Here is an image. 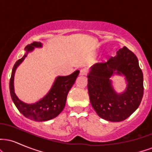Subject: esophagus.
<instances>
[{
  "mask_svg": "<svg viewBox=\"0 0 152 152\" xmlns=\"http://www.w3.org/2000/svg\"><path fill=\"white\" fill-rule=\"evenodd\" d=\"M87 72H88L87 69H85V68H83V69H81V70H80V75H81V76H83V75H86L87 74Z\"/></svg>",
  "mask_w": 152,
  "mask_h": 152,
  "instance_id": "1",
  "label": "esophagus"
}]
</instances>
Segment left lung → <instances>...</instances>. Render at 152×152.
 I'll use <instances>...</instances> for the list:
<instances>
[{"label": "left lung", "instance_id": "8db88e82", "mask_svg": "<svg viewBox=\"0 0 152 152\" xmlns=\"http://www.w3.org/2000/svg\"><path fill=\"white\" fill-rule=\"evenodd\" d=\"M124 75L127 89L118 94L109 78L113 74ZM88 77V91L92 107L101 118L121 121L130 116L140 104L144 94L143 73L137 56L126 46L120 48L107 61L96 64Z\"/></svg>", "mask_w": 152, "mask_h": 152}]
</instances>
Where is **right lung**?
Masks as SVG:
<instances>
[{"mask_svg":"<svg viewBox=\"0 0 152 152\" xmlns=\"http://www.w3.org/2000/svg\"><path fill=\"white\" fill-rule=\"evenodd\" d=\"M41 46L42 43L40 42H33L26 46L25 50L27 53L21 58L15 62L12 70L9 83L10 96L17 109L24 116L35 121H48L59 115L65 107L66 99L69 90L74 85L79 74V71H76L69 76L57 77L51 89L48 94L39 102L35 104H28L19 100L15 95L14 87H13L15 69L27 56V53L29 51H31L34 49V47Z\"/></svg>","mask_w":152,"mask_h":152,"instance_id":"obj_1","label":"right lung"}]
</instances>
